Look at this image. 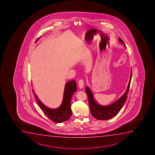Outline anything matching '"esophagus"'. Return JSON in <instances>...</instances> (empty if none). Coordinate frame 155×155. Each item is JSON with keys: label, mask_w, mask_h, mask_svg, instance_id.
Masks as SVG:
<instances>
[{"label": "esophagus", "mask_w": 155, "mask_h": 155, "mask_svg": "<svg viewBox=\"0 0 155 155\" xmlns=\"http://www.w3.org/2000/svg\"><path fill=\"white\" fill-rule=\"evenodd\" d=\"M78 86L80 89H82L83 88V87H84V83L83 80L80 79L78 81Z\"/></svg>", "instance_id": "obj_1"}]
</instances>
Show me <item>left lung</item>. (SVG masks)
<instances>
[{
	"mask_svg": "<svg viewBox=\"0 0 155 155\" xmlns=\"http://www.w3.org/2000/svg\"><path fill=\"white\" fill-rule=\"evenodd\" d=\"M119 39L120 43L123 44L124 46L125 47V44L123 40L121 38H119ZM131 78L132 70L131 71V76L129 83L125 93L124 94V95L121 96L119 100H117V101H115L113 104L107 106H102L98 104L94 99L93 95L89 89V87L88 86L86 87V93L87 94L88 98L91 114L94 118L99 120H107L112 118L118 113L127 99V93L129 91Z\"/></svg>",
	"mask_w": 155,
	"mask_h": 155,
	"instance_id": "left-lung-1",
	"label": "left lung"
}]
</instances>
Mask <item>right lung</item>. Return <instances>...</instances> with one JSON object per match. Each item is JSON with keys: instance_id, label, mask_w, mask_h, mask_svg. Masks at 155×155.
<instances>
[{"instance_id": "1", "label": "right lung", "mask_w": 155, "mask_h": 155, "mask_svg": "<svg viewBox=\"0 0 155 155\" xmlns=\"http://www.w3.org/2000/svg\"><path fill=\"white\" fill-rule=\"evenodd\" d=\"M38 40V38L35 43ZM76 83L75 81H70L66 83L61 105L58 108L55 109H52L45 106L39 100L36 94L34 93L33 90V92L39 106H40L41 108L45 114L53 122L56 123H61L67 121L71 117L72 111L70 107V101L72 95L76 91Z\"/></svg>"}]
</instances>
